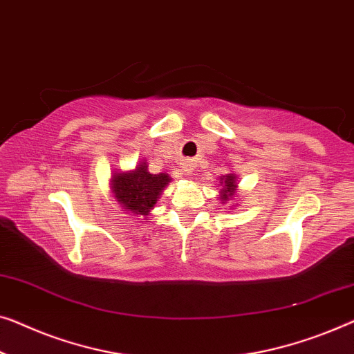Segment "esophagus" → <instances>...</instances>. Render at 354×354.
I'll return each instance as SVG.
<instances>
[{
    "label": "esophagus",
    "mask_w": 354,
    "mask_h": 354,
    "mask_svg": "<svg viewBox=\"0 0 354 354\" xmlns=\"http://www.w3.org/2000/svg\"><path fill=\"white\" fill-rule=\"evenodd\" d=\"M183 172H185V176H189V174L193 172V166L192 165H185V166H183Z\"/></svg>",
    "instance_id": "esophagus-1"
}]
</instances>
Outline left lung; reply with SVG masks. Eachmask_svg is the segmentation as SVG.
Masks as SVG:
<instances>
[{
	"label": "left lung",
	"instance_id": "left-lung-1",
	"mask_svg": "<svg viewBox=\"0 0 354 354\" xmlns=\"http://www.w3.org/2000/svg\"><path fill=\"white\" fill-rule=\"evenodd\" d=\"M220 201L222 204H227L228 201L236 198V189H238V177L234 174H227V176L220 177ZM233 206V204H232ZM236 206V204H234Z\"/></svg>",
	"mask_w": 354,
	"mask_h": 354
}]
</instances>
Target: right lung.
Wrapping results in <instances>:
<instances>
[{"label": "right lung", "instance_id": "1", "mask_svg": "<svg viewBox=\"0 0 354 354\" xmlns=\"http://www.w3.org/2000/svg\"><path fill=\"white\" fill-rule=\"evenodd\" d=\"M171 180L169 174H151L143 160L131 171L115 172L110 180V189L121 209L129 215L147 220Z\"/></svg>", "mask_w": 354, "mask_h": 354}]
</instances>
